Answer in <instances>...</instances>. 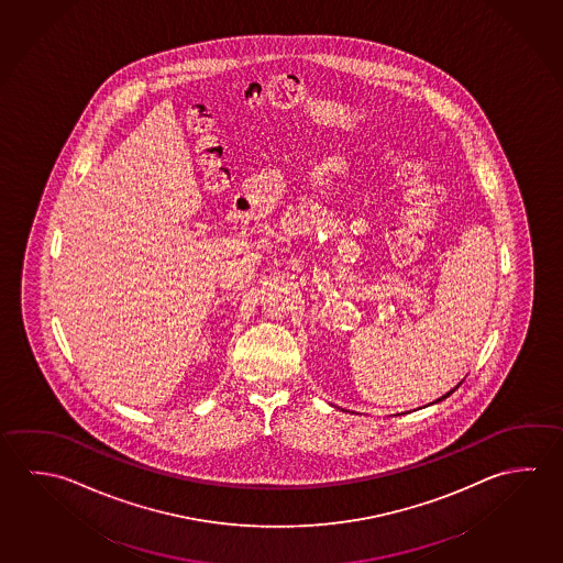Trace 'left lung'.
<instances>
[{"instance_id": "obj_1", "label": "left lung", "mask_w": 563, "mask_h": 563, "mask_svg": "<svg viewBox=\"0 0 563 563\" xmlns=\"http://www.w3.org/2000/svg\"><path fill=\"white\" fill-rule=\"evenodd\" d=\"M456 387H459V385H456ZM456 387H454V389H456ZM454 389H451V391H449V394H444L443 397H439V399H437V401H443L444 397H449V395L453 394ZM437 401H433V404H437Z\"/></svg>"}]
</instances>
